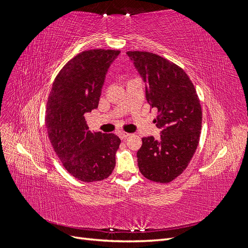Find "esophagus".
<instances>
[{
    "instance_id": "obj_1",
    "label": "esophagus",
    "mask_w": 248,
    "mask_h": 248,
    "mask_svg": "<svg viewBox=\"0 0 248 248\" xmlns=\"http://www.w3.org/2000/svg\"><path fill=\"white\" fill-rule=\"evenodd\" d=\"M130 136H131V134L128 133V132H119V137L121 140H126L127 138H129Z\"/></svg>"
}]
</instances>
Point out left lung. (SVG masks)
<instances>
[{"instance_id":"left-lung-1","label":"left lung","mask_w":248,"mask_h":248,"mask_svg":"<svg viewBox=\"0 0 248 248\" xmlns=\"http://www.w3.org/2000/svg\"><path fill=\"white\" fill-rule=\"evenodd\" d=\"M146 82V98L158 111L154 122L160 139L142 138L138 164L144 177L169 183L188 166L199 145L202 108L196 89L185 71L149 51H127Z\"/></svg>"}]
</instances>
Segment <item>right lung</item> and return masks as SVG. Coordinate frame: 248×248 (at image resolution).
Segmentation results:
<instances>
[{
	"mask_svg": "<svg viewBox=\"0 0 248 248\" xmlns=\"http://www.w3.org/2000/svg\"><path fill=\"white\" fill-rule=\"evenodd\" d=\"M120 50L90 49L72 58L52 82L46 111L48 138L59 159L82 182L107 179L116 166L120 140L91 132L85 114L98 108L106 74Z\"/></svg>",
	"mask_w": 248,
	"mask_h": 248,
	"instance_id": "add662e5",
	"label": "right lung"
}]
</instances>
